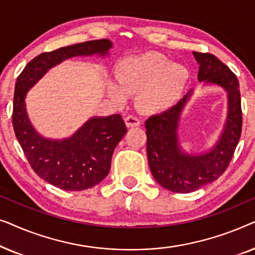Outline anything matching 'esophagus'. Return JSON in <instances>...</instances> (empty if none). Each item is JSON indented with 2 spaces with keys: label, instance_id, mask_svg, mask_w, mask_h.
Segmentation results:
<instances>
[{
  "label": "esophagus",
  "instance_id": "1",
  "mask_svg": "<svg viewBox=\"0 0 255 255\" xmlns=\"http://www.w3.org/2000/svg\"><path fill=\"white\" fill-rule=\"evenodd\" d=\"M125 124H127L128 128L138 127V125L140 124V121H139V118L137 116H134V115H128V116L125 117Z\"/></svg>",
  "mask_w": 255,
  "mask_h": 255
}]
</instances>
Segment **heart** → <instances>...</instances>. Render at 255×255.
<instances>
[{"mask_svg": "<svg viewBox=\"0 0 255 255\" xmlns=\"http://www.w3.org/2000/svg\"><path fill=\"white\" fill-rule=\"evenodd\" d=\"M117 82H111V95L125 102L137 93L138 106L145 111L167 109L177 101L186 87L189 72L182 65L170 64L169 59L158 52L131 55L116 66Z\"/></svg>", "mask_w": 255, "mask_h": 255, "instance_id": "heart-1", "label": "heart"}]
</instances>
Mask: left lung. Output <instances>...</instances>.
<instances>
[{"label":"left lung","mask_w":255,"mask_h":255,"mask_svg":"<svg viewBox=\"0 0 255 255\" xmlns=\"http://www.w3.org/2000/svg\"><path fill=\"white\" fill-rule=\"evenodd\" d=\"M198 65V81L216 83L229 96V115L217 145L205 154L188 155L181 152L177 123L190 92L179 103L153 115L145 122L147 158L153 177L160 186L174 193H191L214 182L225 172L238 145L243 127L239 81L228 66L211 53L194 52Z\"/></svg>","instance_id":"left-lung-1"}]
</instances>
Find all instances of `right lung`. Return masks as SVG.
<instances>
[{"mask_svg":"<svg viewBox=\"0 0 255 255\" xmlns=\"http://www.w3.org/2000/svg\"><path fill=\"white\" fill-rule=\"evenodd\" d=\"M109 39L89 40L44 52L33 58L17 78L13 93L12 127L31 168L41 179L62 190L79 191L99 184L108 174L111 156L127 125L121 115L94 117L64 140H48L38 134L25 110V95L47 69L76 55L107 54Z\"/></svg>","mask_w":255,"mask_h":255,"instance_id":"1","label":"right lung"}]
</instances>
